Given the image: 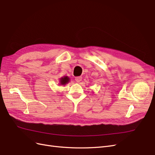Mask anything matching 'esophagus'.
Returning a JSON list of instances; mask_svg holds the SVG:
<instances>
[{
  "mask_svg": "<svg viewBox=\"0 0 155 155\" xmlns=\"http://www.w3.org/2000/svg\"><path fill=\"white\" fill-rule=\"evenodd\" d=\"M82 79V77L81 76H78V77H76L75 78V80H76L77 82H80Z\"/></svg>",
  "mask_w": 155,
  "mask_h": 155,
  "instance_id": "obj_1",
  "label": "esophagus"
}]
</instances>
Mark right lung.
I'll use <instances>...</instances> for the list:
<instances>
[{
  "instance_id": "obj_1",
  "label": "right lung",
  "mask_w": 155,
  "mask_h": 155,
  "mask_svg": "<svg viewBox=\"0 0 155 155\" xmlns=\"http://www.w3.org/2000/svg\"><path fill=\"white\" fill-rule=\"evenodd\" d=\"M70 79L68 76H64V77L61 78L59 79V85H67V83H68V82H70Z\"/></svg>"
}]
</instances>
